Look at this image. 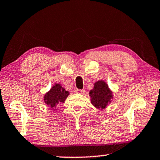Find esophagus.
Instances as JSON below:
<instances>
[{"mask_svg":"<svg viewBox=\"0 0 160 160\" xmlns=\"http://www.w3.org/2000/svg\"><path fill=\"white\" fill-rule=\"evenodd\" d=\"M76 93L78 94H84L85 92V90H76Z\"/></svg>","mask_w":160,"mask_h":160,"instance_id":"obj_1","label":"esophagus"}]
</instances>
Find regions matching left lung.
<instances>
[{"label":"left lung","mask_w":160,"mask_h":160,"mask_svg":"<svg viewBox=\"0 0 160 160\" xmlns=\"http://www.w3.org/2000/svg\"><path fill=\"white\" fill-rule=\"evenodd\" d=\"M92 104L98 109H104L113 97L112 91L105 81L100 80L94 84V88L90 91Z\"/></svg>","instance_id":"8db88e82"}]
</instances>
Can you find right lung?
<instances>
[{"mask_svg": "<svg viewBox=\"0 0 160 160\" xmlns=\"http://www.w3.org/2000/svg\"><path fill=\"white\" fill-rule=\"evenodd\" d=\"M69 94V92L65 90L61 84L56 83L51 87L50 90L44 94V102L51 110H53L57 105L65 102ZM54 110L56 111V109Z\"/></svg>", "mask_w": 160, "mask_h": 160, "instance_id": "1", "label": "right lung"}]
</instances>
